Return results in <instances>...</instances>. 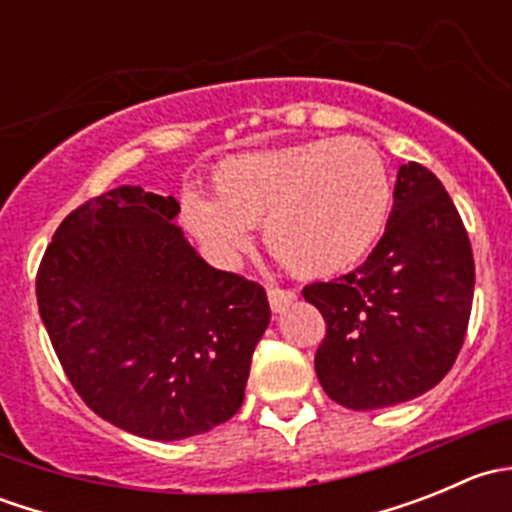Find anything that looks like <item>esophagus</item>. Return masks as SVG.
<instances>
[{"mask_svg": "<svg viewBox=\"0 0 512 512\" xmlns=\"http://www.w3.org/2000/svg\"><path fill=\"white\" fill-rule=\"evenodd\" d=\"M267 299H270V309L272 312H285L289 304L297 299V294L289 292V289H280V287H270L267 289Z\"/></svg>", "mask_w": 512, "mask_h": 512, "instance_id": "esophagus-1", "label": "esophagus"}]
</instances>
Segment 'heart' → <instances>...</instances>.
<instances>
[{
	"label": "heart",
	"instance_id": "obj_1",
	"mask_svg": "<svg viewBox=\"0 0 512 512\" xmlns=\"http://www.w3.org/2000/svg\"><path fill=\"white\" fill-rule=\"evenodd\" d=\"M215 198L188 195L185 227L218 260H240L262 225L267 252L294 277L354 267L384 232L394 200L389 168L361 138H319L225 158Z\"/></svg>",
	"mask_w": 512,
	"mask_h": 512
}]
</instances>
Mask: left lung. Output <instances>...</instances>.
Listing matches in <instances>:
<instances>
[{
  "label": "left lung",
  "instance_id": "1",
  "mask_svg": "<svg viewBox=\"0 0 512 512\" xmlns=\"http://www.w3.org/2000/svg\"><path fill=\"white\" fill-rule=\"evenodd\" d=\"M473 285L451 195L428 168L401 165L384 237L364 265L302 292L327 322L314 369L329 399L374 411L433 389L463 347Z\"/></svg>",
  "mask_w": 512,
  "mask_h": 512
}]
</instances>
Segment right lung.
I'll return each mask as SVG.
<instances>
[{
	"label": "right lung",
	"mask_w": 512,
	"mask_h": 512,
	"mask_svg": "<svg viewBox=\"0 0 512 512\" xmlns=\"http://www.w3.org/2000/svg\"><path fill=\"white\" fill-rule=\"evenodd\" d=\"M178 213L173 195L108 190L66 215L36 275L41 322L74 389L151 441L235 416L270 324L265 289L210 267Z\"/></svg>",
	"instance_id": "1"
}]
</instances>
